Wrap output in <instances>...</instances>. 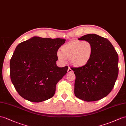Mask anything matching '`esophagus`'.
<instances>
[{"label":"esophagus","instance_id":"obj_1","mask_svg":"<svg viewBox=\"0 0 126 126\" xmlns=\"http://www.w3.org/2000/svg\"><path fill=\"white\" fill-rule=\"evenodd\" d=\"M67 72H68V73H72V72H73V70L70 69V67H69L68 69V70H67Z\"/></svg>","mask_w":126,"mask_h":126}]
</instances>
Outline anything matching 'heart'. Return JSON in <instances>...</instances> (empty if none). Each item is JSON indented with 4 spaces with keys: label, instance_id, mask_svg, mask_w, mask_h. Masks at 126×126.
Masks as SVG:
<instances>
[{
    "label": "heart",
    "instance_id": "obj_1",
    "mask_svg": "<svg viewBox=\"0 0 126 126\" xmlns=\"http://www.w3.org/2000/svg\"><path fill=\"white\" fill-rule=\"evenodd\" d=\"M93 53V45L90 41H74L62 46L61 52H57V57L61 63L68 60L73 66L81 67L89 62Z\"/></svg>",
    "mask_w": 126,
    "mask_h": 126
}]
</instances>
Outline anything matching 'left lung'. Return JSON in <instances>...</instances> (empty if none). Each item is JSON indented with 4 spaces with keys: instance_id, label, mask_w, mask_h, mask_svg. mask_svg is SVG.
I'll return each instance as SVG.
<instances>
[{
    "instance_id": "obj_1",
    "label": "left lung",
    "mask_w": 126,
    "mask_h": 126,
    "mask_svg": "<svg viewBox=\"0 0 126 126\" xmlns=\"http://www.w3.org/2000/svg\"><path fill=\"white\" fill-rule=\"evenodd\" d=\"M79 40L90 41L94 53L86 65L72 68L75 74L74 94L85 102H94L107 96L114 86L119 73L118 55L108 39L94 33Z\"/></svg>"
}]
</instances>
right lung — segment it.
<instances>
[{
  "instance_id": "1",
  "label": "right lung",
  "mask_w": 126,
  "mask_h": 126,
  "mask_svg": "<svg viewBox=\"0 0 126 126\" xmlns=\"http://www.w3.org/2000/svg\"><path fill=\"white\" fill-rule=\"evenodd\" d=\"M66 39L33 37L18 45L10 60V76L15 90L32 102L51 98L68 67L57 66V52Z\"/></svg>"
}]
</instances>
